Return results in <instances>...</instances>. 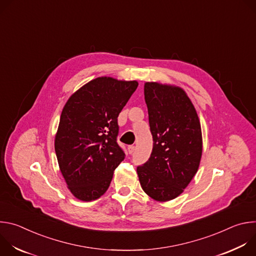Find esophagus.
Returning <instances> with one entry per match:
<instances>
[{"label": "esophagus", "mask_w": 256, "mask_h": 256, "mask_svg": "<svg viewBox=\"0 0 256 256\" xmlns=\"http://www.w3.org/2000/svg\"><path fill=\"white\" fill-rule=\"evenodd\" d=\"M134 146H128V153L130 154H132L134 153Z\"/></svg>", "instance_id": "obj_1"}]
</instances>
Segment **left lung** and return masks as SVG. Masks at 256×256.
Masks as SVG:
<instances>
[{
  "instance_id": "1",
  "label": "left lung",
  "mask_w": 256,
  "mask_h": 256,
  "mask_svg": "<svg viewBox=\"0 0 256 256\" xmlns=\"http://www.w3.org/2000/svg\"><path fill=\"white\" fill-rule=\"evenodd\" d=\"M144 93L153 150L136 172L146 194L167 202L184 192L198 172L202 153L200 124L184 89L147 82Z\"/></svg>"
}]
</instances>
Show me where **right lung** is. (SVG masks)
I'll use <instances>...</instances> for the list:
<instances>
[{"label": "right lung", "mask_w": 256, "mask_h": 256, "mask_svg": "<svg viewBox=\"0 0 256 256\" xmlns=\"http://www.w3.org/2000/svg\"><path fill=\"white\" fill-rule=\"evenodd\" d=\"M138 85L136 81L99 77L76 91L64 106L54 150L68 188L78 200L90 202L103 196L124 159L116 142L118 118Z\"/></svg>", "instance_id": "1"}]
</instances>
